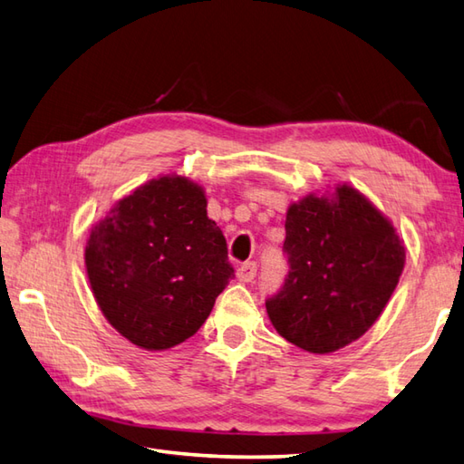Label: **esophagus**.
<instances>
[{"label": "esophagus", "mask_w": 464, "mask_h": 464, "mask_svg": "<svg viewBox=\"0 0 464 464\" xmlns=\"http://www.w3.org/2000/svg\"><path fill=\"white\" fill-rule=\"evenodd\" d=\"M255 275H257V263H255V261L243 263L241 267L237 269V279L241 283H251L255 279Z\"/></svg>", "instance_id": "obj_1"}]
</instances>
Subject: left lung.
<instances>
[{
	"instance_id": "8db88e82",
	"label": "left lung",
	"mask_w": 464,
	"mask_h": 464,
	"mask_svg": "<svg viewBox=\"0 0 464 464\" xmlns=\"http://www.w3.org/2000/svg\"><path fill=\"white\" fill-rule=\"evenodd\" d=\"M283 251L289 275L265 307L283 339L314 354L362 337L405 269V245L389 217L347 183L289 205Z\"/></svg>"
}]
</instances>
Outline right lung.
I'll return each mask as SVG.
<instances>
[{"label": "right lung", "instance_id": "right-lung-1", "mask_svg": "<svg viewBox=\"0 0 464 464\" xmlns=\"http://www.w3.org/2000/svg\"><path fill=\"white\" fill-rule=\"evenodd\" d=\"M85 269L103 317L145 351L193 337L233 279L203 187L175 173L140 185L93 223Z\"/></svg>", "mask_w": 464, "mask_h": 464}]
</instances>
